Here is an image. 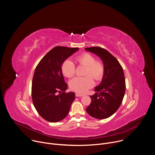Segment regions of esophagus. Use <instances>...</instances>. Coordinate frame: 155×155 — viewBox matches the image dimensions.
Wrapping results in <instances>:
<instances>
[{
	"mask_svg": "<svg viewBox=\"0 0 155 155\" xmlns=\"http://www.w3.org/2000/svg\"><path fill=\"white\" fill-rule=\"evenodd\" d=\"M83 95L82 94H80V93H75V96L77 97H82Z\"/></svg>",
	"mask_w": 155,
	"mask_h": 155,
	"instance_id": "obj_1",
	"label": "esophagus"
}]
</instances>
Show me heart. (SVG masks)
Wrapping results in <instances>:
<instances>
[{
    "mask_svg": "<svg viewBox=\"0 0 155 155\" xmlns=\"http://www.w3.org/2000/svg\"><path fill=\"white\" fill-rule=\"evenodd\" d=\"M76 61L79 64L86 67L84 75L87 76L72 78L69 81V86L72 91L83 93L94 86L92 77L97 81L101 79L104 74V66L101 62L97 61L93 55L87 53L78 56ZM61 70L64 76L71 78L75 74V64L72 60L68 59L63 63Z\"/></svg>",
    "mask_w": 155,
    "mask_h": 155,
    "instance_id": "heart-1",
    "label": "heart"
}]
</instances>
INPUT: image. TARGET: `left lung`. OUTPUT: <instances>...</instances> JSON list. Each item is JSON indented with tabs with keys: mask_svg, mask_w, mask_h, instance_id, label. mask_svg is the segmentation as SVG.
Instances as JSON below:
<instances>
[{
	"mask_svg": "<svg viewBox=\"0 0 155 155\" xmlns=\"http://www.w3.org/2000/svg\"><path fill=\"white\" fill-rule=\"evenodd\" d=\"M102 61L104 74L100 83L90 96L91 103L87 113L97 119H107L114 114L120 106L125 92V80L122 67L118 60L107 50L99 47L84 48Z\"/></svg>",
	"mask_w": 155,
	"mask_h": 155,
	"instance_id": "obj_1",
	"label": "left lung"
}]
</instances>
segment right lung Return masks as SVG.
Instances as JSON below:
<instances>
[{"mask_svg":"<svg viewBox=\"0 0 155 155\" xmlns=\"http://www.w3.org/2000/svg\"><path fill=\"white\" fill-rule=\"evenodd\" d=\"M78 49L57 46L42 58L35 70L31 86L33 103L39 114L48 122H58L64 119L75 98L74 92H65L68 84L64 82L61 66Z\"/></svg>","mask_w":155,"mask_h":155,"instance_id":"right-lung-1","label":"right lung"}]
</instances>
